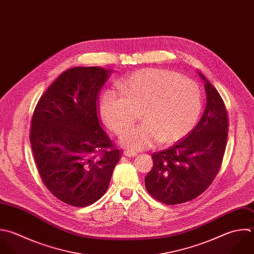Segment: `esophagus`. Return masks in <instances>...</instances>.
<instances>
[{"instance_id": "1", "label": "esophagus", "mask_w": 254, "mask_h": 254, "mask_svg": "<svg viewBox=\"0 0 254 254\" xmlns=\"http://www.w3.org/2000/svg\"><path fill=\"white\" fill-rule=\"evenodd\" d=\"M125 155L128 156V157H134V156L137 155V152L132 151V150H126L125 151Z\"/></svg>"}]
</instances>
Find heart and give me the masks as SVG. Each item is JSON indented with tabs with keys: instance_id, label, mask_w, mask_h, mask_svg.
I'll use <instances>...</instances> for the list:
<instances>
[{
	"instance_id": "b5f03b06",
	"label": "heart",
	"mask_w": 254,
	"mask_h": 254,
	"mask_svg": "<svg viewBox=\"0 0 254 254\" xmlns=\"http://www.w3.org/2000/svg\"><path fill=\"white\" fill-rule=\"evenodd\" d=\"M121 91L122 95L105 92L100 112L107 126L117 133L130 127L140 112L143 123L121 136V142L131 149L180 140L193 129L203 108L199 84L174 71H136L122 82Z\"/></svg>"
}]
</instances>
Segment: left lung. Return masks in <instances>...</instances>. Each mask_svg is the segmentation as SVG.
<instances>
[{
	"instance_id": "1",
	"label": "left lung",
	"mask_w": 254,
	"mask_h": 254,
	"mask_svg": "<svg viewBox=\"0 0 254 254\" xmlns=\"http://www.w3.org/2000/svg\"><path fill=\"white\" fill-rule=\"evenodd\" d=\"M205 81L207 105L198 125L171 147L152 153L147 192L165 205L189 202L212 184L220 171L229 131L228 112L217 89Z\"/></svg>"
}]
</instances>
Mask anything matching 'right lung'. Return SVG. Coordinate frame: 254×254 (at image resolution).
I'll return each mask as SVG.
<instances>
[{"label":"right lung","mask_w":254,"mask_h":254,"mask_svg":"<svg viewBox=\"0 0 254 254\" xmlns=\"http://www.w3.org/2000/svg\"><path fill=\"white\" fill-rule=\"evenodd\" d=\"M112 69L73 67L40 97L29 140L46 188L74 207H87L107 191L122 151L101 127L99 92Z\"/></svg>","instance_id":"right-lung-1"}]
</instances>
